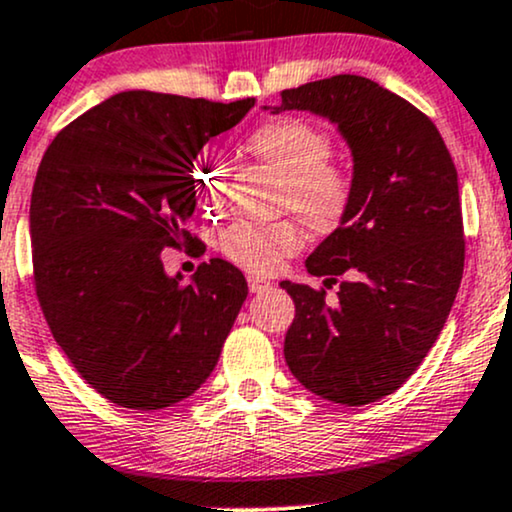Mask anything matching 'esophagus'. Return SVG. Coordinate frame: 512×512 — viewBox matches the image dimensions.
I'll return each mask as SVG.
<instances>
[{
	"instance_id": "34e87169",
	"label": "esophagus",
	"mask_w": 512,
	"mask_h": 512,
	"mask_svg": "<svg viewBox=\"0 0 512 512\" xmlns=\"http://www.w3.org/2000/svg\"><path fill=\"white\" fill-rule=\"evenodd\" d=\"M248 286H250V291H252V293H262L264 289H269V281L257 279V276H250V279H248Z\"/></svg>"
}]
</instances>
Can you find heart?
I'll return each instance as SVG.
<instances>
[{"mask_svg":"<svg viewBox=\"0 0 512 512\" xmlns=\"http://www.w3.org/2000/svg\"><path fill=\"white\" fill-rule=\"evenodd\" d=\"M248 149L281 175L279 209L296 214L313 236L342 231L356 202L354 173L332 161V137L301 117L264 122L248 137ZM199 204L207 211L223 204L226 173L214 156L202 154L192 170ZM303 238L289 219L274 223H233L219 236L228 262L250 274H272L284 257L301 248Z\"/></svg>","mask_w":512,"mask_h":512,"instance_id":"b5f03b06","label":"heart"}]
</instances>
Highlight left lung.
Instances as JSON below:
<instances>
[{"label": "left lung", "mask_w": 512, "mask_h": 512, "mask_svg": "<svg viewBox=\"0 0 512 512\" xmlns=\"http://www.w3.org/2000/svg\"><path fill=\"white\" fill-rule=\"evenodd\" d=\"M281 110L327 117L354 154L356 202L305 267L340 284L281 281L296 303L284 356L305 390L361 407L399 390L448 320L464 269L457 170L431 117L366 76L281 91Z\"/></svg>", "instance_id": "8db88e82"}]
</instances>
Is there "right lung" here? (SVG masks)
Instances as JSON below:
<instances>
[{"mask_svg":"<svg viewBox=\"0 0 512 512\" xmlns=\"http://www.w3.org/2000/svg\"><path fill=\"white\" fill-rule=\"evenodd\" d=\"M252 105L117 93L69 122L40 161L35 296L76 373L117 407H170L219 361L248 296L245 276L214 257L182 284L166 274L161 252L197 240L187 231L195 158Z\"/></svg>","mask_w":512,"mask_h":512,"instance_id":"obj_1","label":"right lung"}]
</instances>
